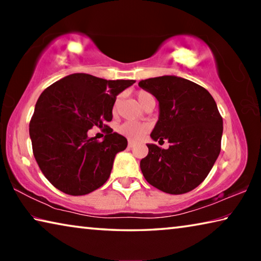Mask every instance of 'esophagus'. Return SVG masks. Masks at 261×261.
Here are the masks:
<instances>
[{
    "label": "esophagus",
    "mask_w": 261,
    "mask_h": 261,
    "mask_svg": "<svg viewBox=\"0 0 261 261\" xmlns=\"http://www.w3.org/2000/svg\"><path fill=\"white\" fill-rule=\"evenodd\" d=\"M135 146H136V143H134V141H129V143H127V147L129 148H132Z\"/></svg>",
    "instance_id": "1"
}]
</instances>
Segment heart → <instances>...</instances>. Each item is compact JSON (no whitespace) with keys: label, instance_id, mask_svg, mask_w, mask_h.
I'll return each instance as SVG.
<instances>
[{"label":"heart","instance_id":"obj_1","mask_svg":"<svg viewBox=\"0 0 261 261\" xmlns=\"http://www.w3.org/2000/svg\"><path fill=\"white\" fill-rule=\"evenodd\" d=\"M137 100L140 106H144L146 103V101L149 99H152L153 96L152 94H149L146 91H139L137 93ZM117 110V102L114 106V112ZM148 131V126L146 124H141V123H135V122H125L120 126L118 129V132L124 137H126L127 139L130 140H140L143 137L147 134Z\"/></svg>","mask_w":261,"mask_h":261}]
</instances>
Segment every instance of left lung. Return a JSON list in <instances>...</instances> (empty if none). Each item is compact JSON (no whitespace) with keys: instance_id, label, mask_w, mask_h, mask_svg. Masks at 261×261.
I'll return each instance as SVG.
<instances>
[{"instance_id":"8db88e82","label":"left lung","mask_w":261,"mask_h":261,"mask_svg":"<svg viewBox=\"0 0 261 261\" xmlns=\"http://www.w3.org/2000/svg\"><path fill=\"white\" fill-rule=\"evenodd\" d=\"M139 86L155 96L160 107L152 139L169 143L167 149L147 145L141 173L166 193L192 191L204 182L221 151L223 121L213 96L198 84L176 76L145 79Z\"/></svg>"}]
</instances>
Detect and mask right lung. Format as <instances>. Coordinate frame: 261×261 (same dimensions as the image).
Segmentation results:
<instances>
[{
  "label": "right lung",
  "instance_id": "obj_1",
  "mask_svg": "<svg viewBox=\"0 0 261 261\" xmlns=\"http://www.w3.org/2000/svg\"><path fill=\"white\" fill-rule=\"evenodd\" d=\"M135 81H106L73 73L48 86L30 121L33 155L45 177L60 191L84 196L107 182L115 155L127 146L125 137L106 123L116 96ZM104 127L102 142L88 130Z\"/></svg>",
  "mask_w": 261,
  "mask_h": 261
}]
</instances>
